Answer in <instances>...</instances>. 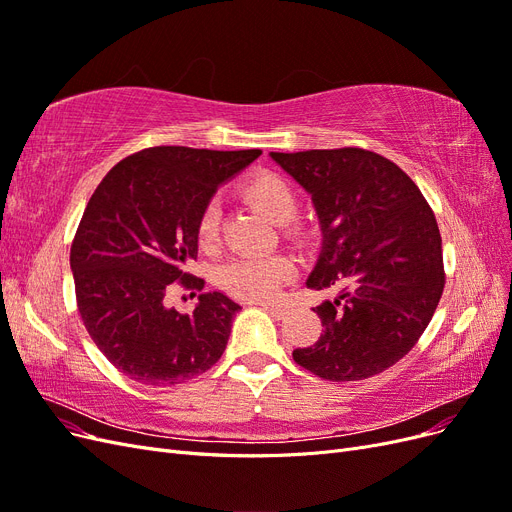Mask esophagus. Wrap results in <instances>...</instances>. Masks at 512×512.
<instances>
[{
	"mask_svg": "<svg viewBox=\"0 0 512 512\" xmlns=\"http://www.w3.org/2000/svg\"><path fill=\"white\" fill-rule=\"evenodd\" d=\"M262 309H267V312L275 318V320H282L286 314H288V309L286 307H280V305H269V303H262Z\"/></svg>",
	"mask_w": 512,
	"mask_h": 512,
	"instance_id": "34e87169",
	"label": "esophagus"
}]
</instances>
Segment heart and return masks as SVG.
Wrapping results in <instances>:
<instances>
[{
	"label": "heart",
	"mask_w": 512,
	"mask_h": 512,
	"mask_svg": "<svg viewBox=\"0 0 512 512\" xmlns=\"http://www.w3.org/2000/svg\"><path fill=\"white\" fill-rule=\"evenodd\" d=\"M247 203L262 211L275 224H288L299 211V196L294 185L275 170L245 179L239 188ZM286 235L294 239L305 237L301 224H288ZM196 239L205 252H213L222 241V211L218 203H207L196 220ZM294 275V262L288 256H241L230 260L220 271L222 288L232 297L243 301H269Z\"/></svg>",
	"instance_id": "heart-1"
}]
</instances>
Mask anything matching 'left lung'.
<instances>
[{"mask_svg":"<svg viewBox=\"0 0 512 512\" xmlns=\"http://www.w3.org/2000/svg\"><path fill=\"white\" fill-rule=\"evenodd\" d=\"M312 194L322 254L307 288H335L314 307L322 335L292 359L331 382L365 380L414 348L440 303L442 237L425 196L395 162L361 147L271 151Z\"/></svg>","mask_w":512,"mask_h":512,"instance_id":"8db88e82","label":"left lung"}]
</instances>
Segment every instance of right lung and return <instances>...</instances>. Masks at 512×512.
Instances as JSON below:
<instances>
[{"mask_svg":"<svg viewBox=\"0 0 512 512\" xmlns=\"http://www.w3.org/2000/svg\"><path fill=\"white\" fill-rule=\"evenodd\" d=\"M260 153L149 147L115 164L91 194L70 250L76 307L121 374L175 386L220 361L241 307L207 292L192 314H179L164 297L173 286L205 288L203 277L185 271L198 256V215L218 185Z\"/></svg>","mask_w":512,"mask_h":512,"instance_id":"obj_1","label":"right lung"}]
</instances>
